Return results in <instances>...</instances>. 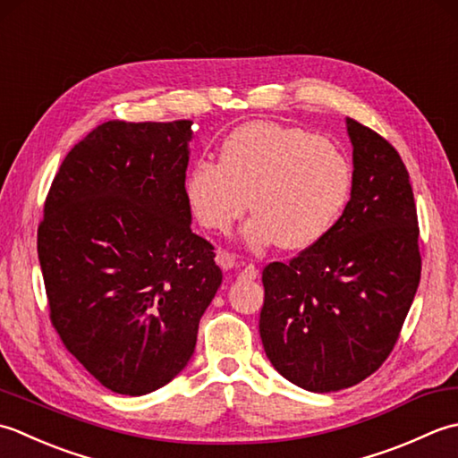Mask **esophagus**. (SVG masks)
<instances>
[{
    "label": "esophagus",
    "instance_id": "1",
    "mask_svg": "<svg viewBox=\"0 0 458 458\" xmlns=\"http://www.w3.org/2000/svg\"><path fill=\"white\" fill-rule=\"evenodd\" d=\"M257 276H259V268L255 265H247L239 273V278H242V281H255Z\"/></svg>",
    "mask_w": 458,
    "mask_h": 458
}]
</instances>
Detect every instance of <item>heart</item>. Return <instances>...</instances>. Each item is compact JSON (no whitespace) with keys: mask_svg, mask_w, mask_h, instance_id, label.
<instances>
[{"mask_svg":"<svg viewBox=\"0 0 458 458\" xmlns=\"http://www.w3.org/2000/svg\"><path fill=\"white\" fill-rule=\"evenodd\" d=\"M352 188V164L338 146L270 120L235 128L219 164L198 160L185 175V199L209 231H227L250 198L255 217L241 231L250 250L318 245L346 211Z\"/></svg>","mask_w":458,"mask_h":458,"instance_id":"heart-1","label":"heart"}]
</instances>
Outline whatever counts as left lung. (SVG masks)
<instances>
[{
    "label": "left lung",
    "mask_w": 458,
    "mask_h": 458,
    "mask_svg": "<svg viewBox=\"0 0 458 458\" xmlns=\"http://www.w3.org/2000/svg\"><path fill=\"white\" fill-rule=\"evenodd\" d=\"M353 188L318 245L263 270L259 332L283 377L314 394L360 384L394 350L421 278L407 167L386 138L346 118Z\"/></svg>",
    "instance_id": "left-lung-1"
}]
</instances>
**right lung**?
Returning a JSON list of instances; mask_svg holds the SVG:
<instances>
[{
	"label": "right lung",
	"instance_id": "add662e5",
	"mask_svg": "<svg viewBox=\"0 0 458 458\" xmlns=\"http://www.w3.org/2000/svg\"><path fill=\"white\" fill-rule=\"evenodd\" d=\"M190 120H110L64 157L37 253L51 322L92 377L120 395L164 387L193 356L223 275L191 231Z\"/></svg>",
	"mask_w": 458,
	"mask_h": 458
}]
</instances>
